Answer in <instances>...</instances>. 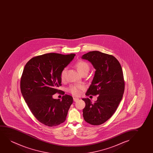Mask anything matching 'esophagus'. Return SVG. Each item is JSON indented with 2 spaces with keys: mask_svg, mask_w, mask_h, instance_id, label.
<instances>
[{
  "mask_svg": "<svg viewBox=\"0 0 153 153\" xmlns=\"http://www.w3.org/2000/svg\"><path fill=\"white\" fill-rule=\"evenodd\" d=\"M73 100L75 102H77L79 100V98H73Z\"/></svg>",
  "mask_w": 153,
  "mask_h": 153,
  "instance_id": "esophagus-1",
  "label": "esophagus"
}]
</instances>
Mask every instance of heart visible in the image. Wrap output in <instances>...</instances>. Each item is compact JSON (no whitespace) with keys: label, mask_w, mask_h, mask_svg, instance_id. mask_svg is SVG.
Listing matches in <instances>:
<instances>
[{"label":"heart","mask_w":153,"mask_h":153,"mask_svg":"<svg viewBox=\"0 0 153 153\" xmlns=\"http://www.w3.org/2000/svg\"><path fill=\"white\" fill-rule=\"evenodd\" d=\"M76 66L77 67L78 71L82 74L84 71H88L89 70V65L88 63L83 61H80L76 64ZM67 68H64L62 70L61 74V79L62 81L65 79L66 74ZM84 89V86L82 85H72L67 88V91L74 96H79L81 91Z\"/></svg>","instance_id":"b5f03b06"}]
</instances>
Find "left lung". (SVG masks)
I'll return each instance as SVG.
<instances>
[{"label": "left lung", "instance_id": "obj_1", "mask_svg": "<svg viewBox=\"0 0 153 153\" xmlns=\"http://www.w3.org/2000/svg\"><path fill=\"white\" fill-rule=\"evenodd\" d=\"M82 59L89 61L96 69L86 95H98L94 103L88 98L82 99L86 103L83 117L88 123L99 126L112 116L121 101L125 86L123 71L119 62L111 55L91 51Z\"/></svg>", "mask_w": 153, "mask_h": 153}]
</instances>
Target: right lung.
<instances>
[{"instance_id":"obj_1","label":"right lung","mask_w":153,"mask_h":153,"mask_svg":"<svg viewBox=\"0 0 153 153\" xmlns=\"http://www.w3.org/2000/svg\"><path fill=\"white\" fill-rule=\"evenodd\" d=\"M75 56L45 54L32 58L24 68L21 94L34 116L45 126H55L66 120L73 97L65 94L61 100L53 98V95L60 91L57 87L62 85L61 72Z\"/></svg>"}]
</instances>
